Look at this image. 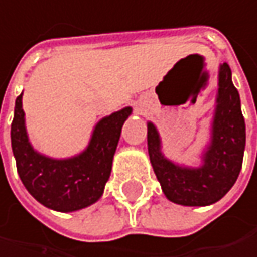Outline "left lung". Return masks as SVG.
Here are the masks:
<instances>
[{"label":"left lung","instance_id":"obj_1","mask_svg":"<svg viewBox=\"0 0 257 257\" xmlns=\"http://www.w3.org/2000/svg\"><path fill=\"white\" fill-rule=\"evenodd\" d=\"M147 128L150 162L170 201L182 206H209L232 189L242 167L245 121L227 63L219 66L210 142L203 151L198 168L177 165L167 159L156 125L148 122Z\"/></svg>","mask_w":257,"mask_h":257}]
</instances>
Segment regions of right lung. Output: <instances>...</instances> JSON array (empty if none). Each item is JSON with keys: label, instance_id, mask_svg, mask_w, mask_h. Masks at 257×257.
Masks as SVG:
<instances>
[{"label": "right lung", "instance_id": "right-lung-1", "mask_svg": "<svg viewBox=\"0 0 257 257\" xmlns=\"http://www.w3.org/2000/svg\"><path fill=\"white\" fill-rule=\"evenodd\" d=\"M132 107L104 116L93 128L89 145L69 159L38 153L28 141L22 93L16 98L10 130L18 174L25 189L41 204L57 212H74L98 201L110 177L121 128Z\"/></svg>", "mask_w": 257, "mask_h": 257}]
</instances>
